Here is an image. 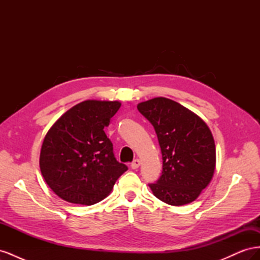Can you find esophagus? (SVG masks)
Returning a JSON list of instances; mask_svg holds the SVG:
<instances>
[{"mask_svg": "<svg viewBox=\"0 0 260 260\" xmlns=\"http://www.w3.org/2000/svg\"><path fill=\"white\" fill-rule=\"evenodd\" d=\"M141 165V160L140 159H135L131 162V168L132 169H138Z\"/></svg>", "mask_w": 260, "mask_h": 260, "instance_id": "obj_1", "label": "esophagus"}]
</instances>
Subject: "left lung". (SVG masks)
Wrapping results in <instances>:
<instances>
[{
    "label": "left lung",
    "mask_w": 260,
    "mask_h": 260,
    "mask_svg": "<svg viewBox=\"0 0 260 260\" xmlns=\"http://www.w3.org/2000/svg\"><path fill=\"white\" fill-rule=\"evenodd\" d=\"M139 112L153 124L162 155V172L149 184L153 194L172 206L199 198L214 176V137L200 116L177 102L154 98L138 104Z\"/></svg>",
    "instance_id": "left-lung-1"
}]
</instances>
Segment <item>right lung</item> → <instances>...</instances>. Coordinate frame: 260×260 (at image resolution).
Listing matches in <instances>:
<instances>
[{
  "mask_svg": "<svg viewBox=\"0 0 260 260\" xmlns=\"http://www.w3.org/2000/svg\"><path fill=\"white\" fill-rule=\"evenodd\" d=\"M120 106L118 101H83L62 114L45 135L41 174L61 200L94 205L111 194L128 170L115 158L104 131Z\"/></svg>",
  "mask_w": 260,
  "mask_h": 260,
  "instance_id": "1",
  "label": "right lung"
}]
</instances>
